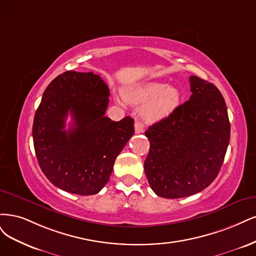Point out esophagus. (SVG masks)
Masks as SVG:
<instances>
[{"label": "esophagus", "mask_w": 256, "mask_h": 256, "mask_svg": "<svg viewBox=\"0 0 256 256\" xmlns=\"http://www.w3.org/2000/svg\"><path fill=\"white\" fill-rule=\"evenodd\" d=\"M134 128H135V133H137V134L144 133V124H142V123L140 122V121H138V120H136V121H135Z\"/></svg>", "instance_id": "1"}]
</instances>
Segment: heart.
Wrapping results in <instances>:
<instances>
[{
    "label": "heart",
    "mask_w": 256,
    "mask_h": 256,
    "mask_svg": "<svg viewBox=\"0 0 256 256\" xmlns=\"http://www.w3.org/2000/svg\"><path fill=\"white\" fill-rule=\"evenodd\" d=\"M126 102L133 105H144L142 116L150 122L169 117L174 112L182 96L178 87L162 82H146L132 86L123 92Z\"/></svg>",
    "instance_id": "b5f03b06"
}]
</instances>
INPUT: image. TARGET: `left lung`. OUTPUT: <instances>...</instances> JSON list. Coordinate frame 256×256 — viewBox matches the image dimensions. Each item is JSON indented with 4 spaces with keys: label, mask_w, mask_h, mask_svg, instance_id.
<instances>
[{
    "label": "left lung",
    "mask_w": 256,
    "mask_h": 256,
    "mask_svg": "<svg viewBox=\"0 0 256 256\" xmlns=\"http://www.w3.org/2000/svg\"><path fill=\"white\" fill-rule=\"evenodd\" d=\"M192 96L146 130L144 172L152 190L167 199L202 192L215 180L230 142L228 110L219 89L192 76Z\"/></svg>",
    "instance_id": "8db88e82"
}]
</instances>
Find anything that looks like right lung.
Here are the masks:
<instances>
[{"mask_svg":"<svg viewBox=\"0 0 256 256\" xmlns=\"http://www.w3.org/2000/svg\"><path fill=\"white\" fill-rule=\"evenodd\" d=\"M108 96V87L94 72H64L44 90L32 140L39 166L54 186L89 196L108 182L114 160L134 134V119L104 116ZM69 113L72 123L64 130Z\"/></svg>","mask_w":256,"mask_h":256,"instance_id":"add662e5","label":"right lung"}]
</instances>
